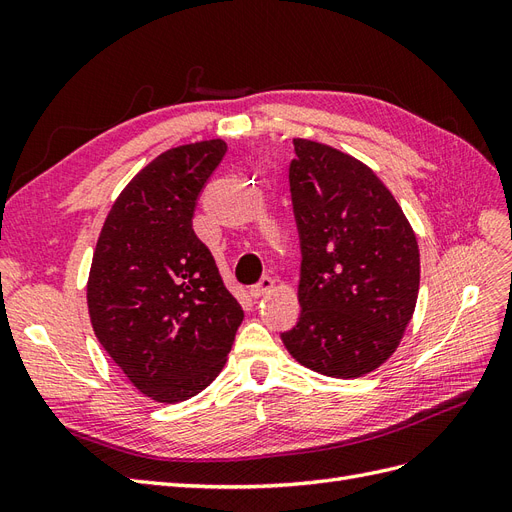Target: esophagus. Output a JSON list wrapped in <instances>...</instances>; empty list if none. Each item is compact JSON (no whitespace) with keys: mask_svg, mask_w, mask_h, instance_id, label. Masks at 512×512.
Wrapping results in <instances>:
<instances>
[{"mask_svg":"<svg viewBox=\"0 0 512 512\" xmlns=\"http://www.w3.org/2000/svg\"><path fill=\"white\" fill-rule=\"evenodd\" d=\"M273 288H275V282L271 280V277H262L256 286L250 288V297L260 299V297H265V294H269Z\"/></svg>","mask_w":512,"mask_h":512,"instance_id":"1","label":"esophagus"}]
</instances>
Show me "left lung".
Returning a JSON list of instances; mask_svg holds the SVG:
<instances>
[{"instance_id":"left-lung-1","label":"left lung","mask_w":512,"mask_h":512,"mask_svg":"<svg viewBox=\"0 0 512 512\" xmlns=\"http://www.w3.org/2000/svg\"><path fill=\"white\" fill-rule=\"evenodd\" d=\"M292 145L301 318L282 342L322 376L361 378L391 359L412 320L421 284L416 235L367 164L309 138Z\"/></svg>"}]
</instances>
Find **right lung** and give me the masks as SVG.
I'll return each instance as SVG.
<instances>
[{"label": "right lung", "mask_w": 512, "mask_h": 512, "mask_svg": "<svg viewBox=\"0 0 512 512\" xmlns=\"http://www.w3.org/2000/svg\"><path fill=\"white\" fill-rule=\"evenodd\" d=\"M222 138L168 149L108 211L87 280L91 327L143 395L177 404L218 378L243 309L192 230Z\"/></svg>", "instance_id": "right-lung-1"}]
</instances>
